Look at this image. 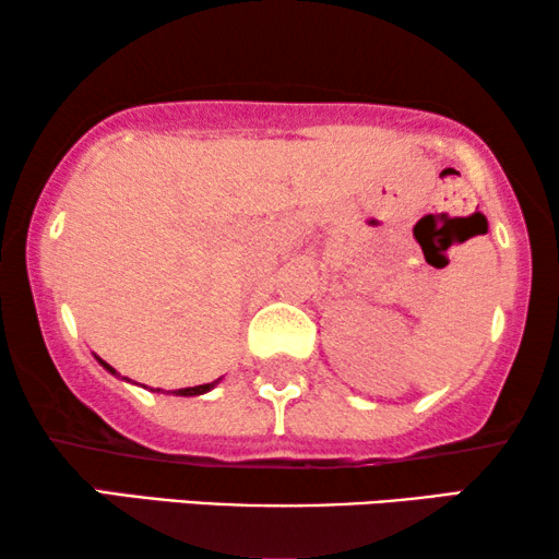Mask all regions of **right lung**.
<instances>
[{"label":"right lung","mask_w":559,"mask_h":559,"mask_svg":"<svg viewBox=\"0 0 559 559\" xmlns=\"http://www.w3.org/2000/svg\"><path fill=\"white\" fill-rule=\"evenodd\" d=\"M98 364H102L106 371L117 373V371H114V369H111V366H109V364H106V361H102V358H98ZM216 384H218V381H211V384H201V386H188V389H173V394H175V396H195V394H205V392H211V389H213V386H216ZM157 392H159V389H157Z\"/></svg>","instance_id":"add662e5"}]
</instances>
